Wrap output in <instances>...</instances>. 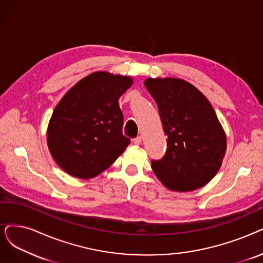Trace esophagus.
<instances>
[{"label":"esophagus","mask_w":263,"mask_h":263,"mask_svg":"<svg viewBox=\"0 0 263 263\" xmlns=\"http://www.w3.org/2000/svg\"><path fill=\"white\" fill-rule=\"evenodd\" d=\"M133 141H134V143H135V144L139 145V144L142 142V137H141V136H138V137L134 138V139H133Z\"/></svg>","instance_id":"34e87169"}]
</instances>
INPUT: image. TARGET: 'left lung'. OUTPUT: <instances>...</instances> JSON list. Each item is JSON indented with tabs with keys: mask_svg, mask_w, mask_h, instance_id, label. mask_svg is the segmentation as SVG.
I'll list each match as a JSON object with an SVG mask.
<instances>
[{
	"mask_svg": "<svg viewBox=\"0 0 263 263\" xmlns=\"http://www.w3.org/2000/svg\"><path fill=\"white\" fill-rule=\"evenodd\" d=\"M155 100L167 150L152 170L172 191L202 187L218 173L227 150L226 133L211 102L192 84L174 78L146 79Z\"/></svg>",
	"mask_w": 263,
	"mask_h": 263,
	"instance_id": "1",
	"label": "left lung"
}]
</instances>
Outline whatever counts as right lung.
Instances as JSON below:
<instances>
[{"label": "right lung", "mask_w": 263, "mask_h": 263, "mask_svg": "<svg viewBox=\"0 0 263 263\" xmlns=\"http://www.w3.org/2000/svg\"><path fill=\"white\" fill-rule=\"evenodd\" d=\"M128 77L98 71L82 79L58 102L47 128L48 150L67 174L88 179L110 167L130 139L122 128L119 98Z\"/></svg>", "instance_id": "obj_1"}]
</instances>
